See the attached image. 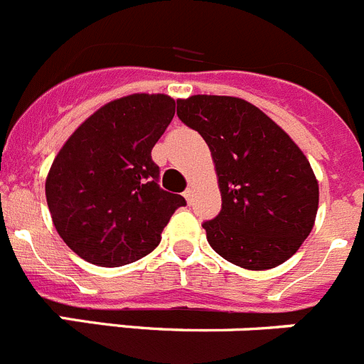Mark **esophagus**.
I'll use <instances>...</instances> for the list:
<instances>
[{
  "instance_id": "obj_1",
  "label": "esophagus",
  "mask_w": 364,
  "mask_h": 364,
  "mask_svg": "<svg viewBox=\"0 0 364 364\" xmlns=\"http://www.w3.org/2000/svg\"><path fill=\"white\" fill-rule=\"evenodd\" d=\"M183 196H185L186 201L192 203V198H194V190H192V188H186L185 192H183Z\"/></svg>"
}]
</instances>
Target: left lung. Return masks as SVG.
<instances>
[{
    "label": "left lung",
    "mask_w": 364,
    "mask_h": 364,
    "mask_svg": "<svg viewBox=\"0 0 364 364\" xmlns=\"http://www.w3.org/2000/svg\"><path fill=\"white\" fill-rule=\"evenodd\" d=\"M178 116L201 134L218 172L221 212L203 223L210 247L248 270L292 257L312 232L319 205V185L299 146L239 97L179 100Z\"/></svg>",
    "instance_id": "1"
}]
</instances>
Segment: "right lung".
<instances>
[{"mask_svg": "<svg viewBox=\"0 0 364 364\" xmlns=\"http://www.w3.org/2000/svg\"><path fill=\"white\" fill-rule=\"evenodd\" d=\"M176 114L165 94L119 97L85 119L55 156L45 183L67 247L97 267H123L158 247L183 196L158 185L152 149Z\"/></svg>", "mask_w": 364, "mask_h": 364, "instance_id": "add662e5", "label": "right lung"}]
</instances>
